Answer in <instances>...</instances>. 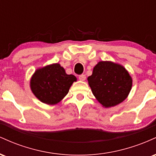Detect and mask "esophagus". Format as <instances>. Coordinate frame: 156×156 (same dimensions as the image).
<instances>
[{
  "instance_id": "1",
  "label": "esophagus",
  "mask_w": 156,
  "mask_h": 156,
  "mask_svg": "<svg viewBox=\"0 0 156 156\" xmlns=\"http://www.w3.org/2000/svg\"><path fill=\"white\" fill-rule=\"evenodd\" d=\"M78 78H79L80 80H86V76H85V75H83V74L79 75V76H78Z\"/></svg>"
}]
</instances>
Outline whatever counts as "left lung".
<instances>
[{"mask_svg":"<svg viewBox=\"0 0 156 156\" xmlns=\"http://www.w3.org/2000/svg\"><path fill=\"white\" fill-rule=\"evenodd\" d=\"M92 93L105 107L119 104L127 98L132 87L129 73L122 66L111 62H100L88 77Z\"/></svg>","mask_w":156,"mask_h":156,"instance_id":"obj_1","label":"left lung"}]
</instances>
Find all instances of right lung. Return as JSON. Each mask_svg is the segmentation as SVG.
<instances>
[{"label": "right lung", "mask_w": 156, "mask_h": 156, "mask_svg": "<svg viewBox=\"0 0 156 156\" xmlns=\"http://www.w3.org/2000/svg\"><path fill=\"white\" fill-rule=\"evenodd\" d=\"M76 80V76L66 74L60 64H53L36 71L31 80V89L39 101L53 105L67 95Z\"/></svg>", "instance_id": "1"}]
</instances>
